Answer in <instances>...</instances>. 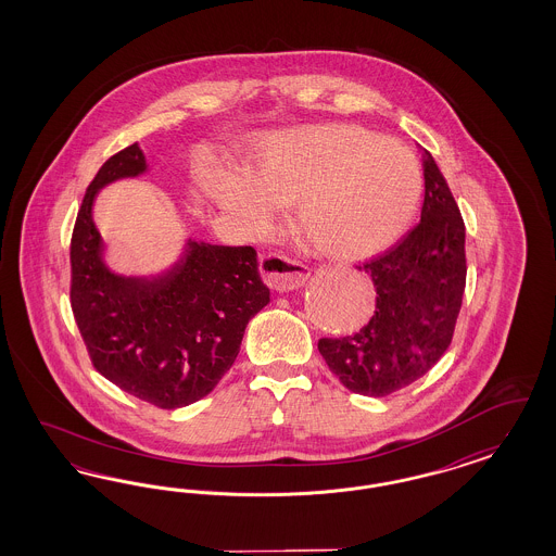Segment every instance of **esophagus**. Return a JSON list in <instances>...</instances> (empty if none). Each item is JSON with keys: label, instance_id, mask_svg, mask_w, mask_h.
<instances>
[{"label": "esophagus", "instance_id": "esophagus-1", "mask_svg": "<svg viewBox=\"0 0 556 556\" xmlns=\"http://www.w3.org/2000/svg\"><path fill=\"white\" fill-rule=\"evenodd\" d=\"M261 275L275 291H293L307 281L309 269L286 254L269 253L261 258Z\"/></svg>", "mask_w": 556, "mask_h": 556}]
</instances>
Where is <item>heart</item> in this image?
Wrapping results in <instances>:
<instances>
[{
	"mask_svg": "<svg viewBox=\"0 0 556 556\" xmlns=\"http://www.w3.org/2000/svg\"><path fill=\"white\" fill-rule=\"evenodd\" d=\"M203 189L249 236L265 235L277 205L298 203V226L332 258L379 253L400 235L420 193V167L400 140L330 124L273 136L251 177L216 168Z\"/></svg>",
	"mask_w": 556,
	"mask_h": 556,
	"instance_id": "obj_1",
	"label": "heart"
}]
</instances>
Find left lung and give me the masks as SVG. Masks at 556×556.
<instances>
[{
	"mask_svg": "<svg viewBox=\"0 0 556 556\" xmlns=\"http://www.w3.org/2000/svg\"><path fill=\"white\" fill-rule=\"evenodd\" d=\"M424 187L418 226L358 267L377 291L372 318L353 337L318 342L326 365L353 393L383 397L407 388L453 342L467 283L465 222L428 151Z\"/></svg>",
	"mask_w": 556,
	"mask_h": 556,
	"instance_id": "1",
	"label": "left lung"
}]
</instances>
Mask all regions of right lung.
<instances>
[{"mask_svg": "<svg viewBox=\"0 0 556 556\" xmlns=\"http://www.w3.org/2000/svg\"><path fill=\"white\" fill-rule=\"evenodd\" d=\"M149 168L130 144L101 165L71 238V307L93 367L142 402L175 409L216 388L235 365L247 324L270 302L253 247L187 240L170 269L126 277L103 263L93 222L101 187Z\"/></svg>", "mask_w": 556, "mask_h": 556, "instance_id": "right-lung-1", "label": "right lung"}]
</instances>
